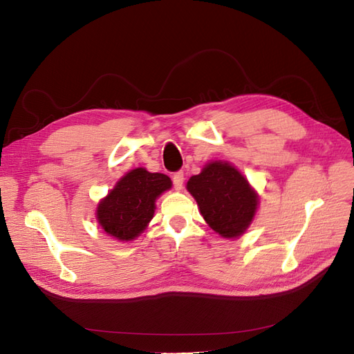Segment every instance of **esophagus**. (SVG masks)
Instances as JSON below:
<instances>
[{
    "instance_id": "1",
    "label": "esophagus",
    "mask_w": 354,
    "mask_h": 354,
    "mask_svg": "<svg viewBox=\"0 0 354 354\" xmlns=\"http://www.w3.org/2000/svg\"><path fill=\"white\" fill-rule=\"evenodd\" d=\"M183 172L182 171H178L172 175V182H174V187L175 189H182V185H183Z\"/></svg>"
}]
</instances>
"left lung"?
I'll return each instance as SVG.
<instances>
[{
	"label": "left lung",
	"mask_w": 354,
	"mask_h": 354,
	"mask_svg": "<svg viewBox=\"0 0 354 354\" xmlns=\"http://www.w3.org/2000/svg\"><path fill=\"white\" fill-rule=\"evenodd\" d=\"M196 199L207 224L225 239H234L249 227L257 208V196L234 166L208 163L187 185Z\"/></svg>",
	"instance_id": "left-lung-1"
}]
</instances>
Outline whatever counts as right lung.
I'll list each match as a JSON object with an SVG mask.
<instances>
[{"label": "right lung", "mask_w": 354, "mask_h": 354, "mask_svg": "<svg viewBox=\"0 0 354 354\" xmlns=\"http://www.w3.org/2000/svg\"><path fill=\"white\" fill-rule=\"evenodd\" d=\"M171 187V179L163 174H150L143 167L134 169L121 178L100 203V225L118 240H133L153 218L156 198Z\"/></svg>", "instance_id": "1"}]
</instances>
